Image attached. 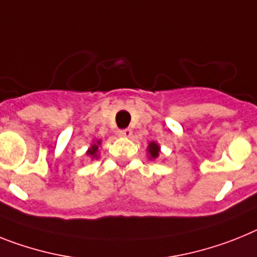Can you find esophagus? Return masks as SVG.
Wrapping results in <instances>:
<instances>
[{"label":"esophagus","instance_id":"34e87169","mask_svg":"<svg viewBox=\"0 0 257 257\" xmlns=\"http://www.w3.org/2000/svg\"><path fill=\"white\" fill-rule=\"evenodd\" d=\"M118 135L122 138H130L131 135H133V131H131L130 128H124V130H120L119 133H118Z\"/></svg>","mask_w":257,"mask_h":257}]
</instances>
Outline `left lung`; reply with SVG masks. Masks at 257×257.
Masks as SVG:
<instances>
[{
    "instance_id": "1",
    "label": "left lung",
    "mask_w": 257,
    "mask_h": 257,
    "mask_svg": "<svg viewBox=\"0 0 257 257\" xmlns=\"http://www.w3.org/2000/svg\"><path fill=\"white\" fill-rule=\"evenodd\" d=\"M148 153H150V159L151 160H155L159 157V153H160V146L156 142H151L148 144Z\"/></svg>"
}]
</instances>
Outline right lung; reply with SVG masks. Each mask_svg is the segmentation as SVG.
Listing matches in <instances>:
<instances>
[{
	"label": "right lung",
	"instance_id": "obj_1",
	"mask_svg": "<svg viewBox=\"0 0 257 257\" xmlns=\"http://www.w3.org/2000/svg\"><path fill=\"white\" fill-rule=\"evenodd\" d=\"M100 144H101V140H96V143L92 144L91 148L87 151V155H88L89 157H92V159H96V157H97L98 147H100Z\"/></svg>",
	"mask_w": 257,
	"mask_h": 257
}]
</instances>
